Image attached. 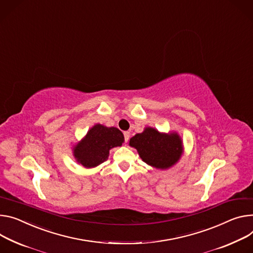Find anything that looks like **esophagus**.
<instances>
[{"label":"esophagus","instance_id":"34e87169","mask_svg":"<svg viewBox=\"0 0 253 253\" xmlns=\"http://www.w3.org/2000/svg\"><path fill=\"white\" fill-rule=\"evenodd\" d=\"M129 138H130V132H128V131L124 132V139H125V142H127V141L129 140Z\"/></svg>","mask_w":253,"mask_h":253}]
</instances>
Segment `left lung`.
I'll list each match as a JSON object with an SVG mask.
<instances>
[{
  "mask_svg": "<svg viewBox=\"0 0 253 253\" xmlns=\"http://www.w3.org/2000/svg\"><path fill=\"white\" fill-rule=\"evenodd\" d=\"M129 145L137 149L145 164L159 169L174 166L183 152L181 138L176 132L160 133L151 127L133 136Z\"/></svg>",
  "mask_w": 253,
  "mask_h": 253,
  "instance_id": "8db88e82",
  "label": "left lung"
}]
</instances>
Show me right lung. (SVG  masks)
I'll return each instance as SVG.
<instances>
[{
    "instance_id": "obj_1",
    "label": "right lung",
    "mask_w": 253,
    "mask_h": 253,
    "mask_svg": "<svg viewBox=\"0 0 253 253\" xmlns=\"http://www.w3.org/2000/svg\"><path fill=\"white\" fill-rule=\"evenodd\" d=\"M123 142L124 135L118 128L96 124L74 147V156L83 167L96 168L108 159L110 149Z\"/></svg>"
}]
</instances>
